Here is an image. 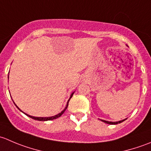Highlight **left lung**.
Listing matches in <instances>:
<instances>
[{"mask_svg": "<svg viewBox=\"0 0 151 151\" xmlns=\"http://www.w3.org/2000/svg\"><path fill=\"white\" fill-rule=\"evenodd\" d=\"M101 121H103V122L106 123H108V124H118V123H122L123 121H124L125 120H123V121H118V122H109V121H104V120H101Z\"/></svg>", "mask_w": 151, "mask_h": 151, "instance_id": "left-lung-1", "label": "left lung"}]
</instances>
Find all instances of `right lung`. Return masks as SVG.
Returning a JSON list of instances; mask_svg holds the SVG:
<instances>
[{
    "label": "right lung",
    "mask_w": 151,
    "mask_h": 151,
    "mask_svg": "<svg viewBox=\"0 0 151 151\" xmlns=\"http://www.w3.org/2000/svg\"><path fill=\"white\" fill-rule=\"evenodd\" d=\"M73 94H74V93H71V97H70V99H71V97H72ZM70 99H68V102H67V105H66V107H65V109H63V110L62 111V112H60V113L58 114V115H55V116H52V117H49V118H38V117H33V116H30V115H27V114H25V115H28V117H30V118H33V119H34V120H36V121H50V120L56 119V118H59V117H60V116H61V115H62V114H63V112H64L65 111H66V109H67V107H68V101H69ZM16 106H17V107L18 108V106H17V105H16ZM18 109H19V108H18ZM19 110H20V109H19Z\"/></svg>",
    "instance_id": "right-lung-1"
}]
</instances>
